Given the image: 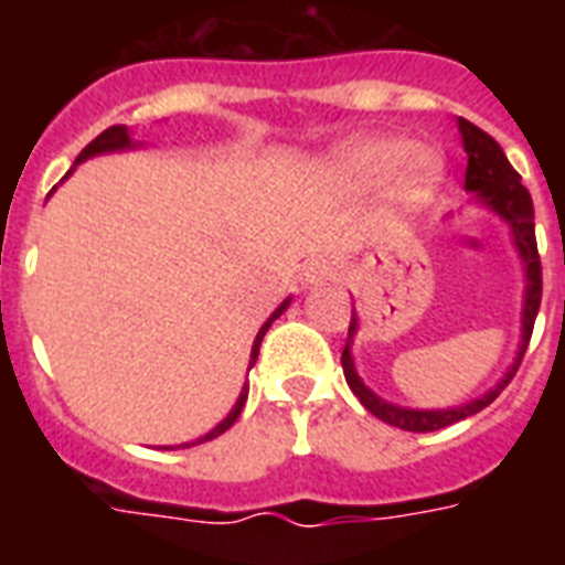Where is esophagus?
<instances>
[{"label": "esophagus", "instance_id": "1", "mask_svg": "<svg viewBox=\"0 0 565 565\" xmlns=\"http://www.w3.org/2000/svg\"><path fill=\"white\" fill-rule=\"evenodd\" d=\"M334 278H337V266L331 264V260H326V257L310 260L308 269H305V284H308V287H319V284L334 281Z\"/></svg>", "mask_w": 565, "mask_h": 565}]
</instances>
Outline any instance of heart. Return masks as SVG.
Returning <instances> with one entry per match:
<instances>
[{
	"instance_id": "b5f03b06",
	"label": "heart",
	"mask_w": 565,
	"mask_h": 565,
	"mask_svg": "<svg viewBox=\"0 0 565 565\" xmlns=\"http://www.w3.org/2000/svg\"><path fill=\"white\" fill-rule=\"evenodd\" d=\"M326 170L345 188H375L393 175L395 202L416 207L443 181V154L430 146H411L404 137L363 135L337 146Z\"/></svg>"
}]
</instances>
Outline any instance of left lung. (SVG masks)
<instances>
[{"label": "left lung", "instance_id": "left-lung-1", "mask_svg": "<svg viewBox=\"0 0 565 565\" xmlns=\"http://www.w3.org/2000/svg\"><path fill=\"white\" fill-rule=\"evenodd\" d=\"M460 137H463L466 149V193H472V199L483 207H490L492 213H499L501 220L510 225L513 234V246H516L522 264H525V305H522V343H519L516 361L510 363V370L504 372L499 384L487 390L483 395L472 398V402L457 404V407H446V411H416V407H402L375 395L370 386L363 384L358 370H354L352 358V343L358 334V313L352 310V326H349V340L343 349V372L345 384L352 386V393L361 398V404L372 416H377L386 425L402 430H413V434H428V430H439L446 425H455L460 419H469L475 413H481L487 404L499 398V393L510 384V377L516 375L522 354L527 349L531 331H534L536 310H540V299H543V266H540V252H536V237H534V202L531 193L522 188V175L510 167L508 154L501 152V146L492 140L487 131L472 126L469 119H457Z\"/></svg>", "mask_w": 565, "mask_h": 565}]
</instances>
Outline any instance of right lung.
Segmentation results:
<instances>
[{"mask_svg": "<svg viewBox=\"0 0 565 565\" xmlns=\"http://www.w3.org/2000/svg\"><path fill=\"white\" fill-rule=\"evenodd\" d=\"M128 149H137V143H135V140H131V131H128L126 126H110V128H105V131H102V135L96 137V140H93L90 146H87V149H82V154H78V158H75V167H78V163H82V161H87V158H96V154L128 152ZM75 167H73V170H75ZM73 170H70V172H73ZM70 172H66V175H70ZM290 301H292V299H290V296H287V299H284L281 305H278V308L273 310V317L266 319L264 326H260V331H257V337H255V345H252V361H248V370H252V366H255L257 352H260V340H264V334H266V331H269V326H273L275 319L281 317L284 310L290 308ZM246 395H248V384L243 386V393H239L237 404H234V407H231L228 416H225V419H222L220 425H216V428L207 430V434H204V437L195 439V443H207V439H213V437H220V434H225V430H228L231 425H234V422H237L239 411H243V404H246ZM195 443H184V446H195Z\"/></svg>", "mask_w": 565, "mask_h": 565, "instance_id": "add662e5", "label": "right lung"}]
</instances>
